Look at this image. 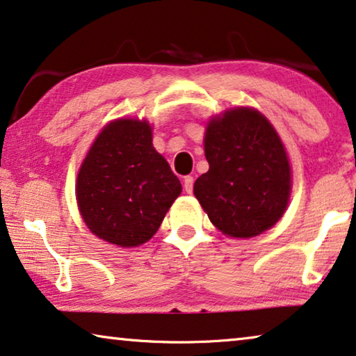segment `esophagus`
I'll use <instances>...</instances> for the list:
<instances>
[{"label": "esophagus", "instance_id": "34e87169", "mask_svg": "<svg viewBox=\"0 0 356 356\" xmlns=\"http://www.w3.org/2000/svg\"><path fill=\"white\" fill-rule=\"evenodd\" d=\"M184 188H185V192H187V193L193 192V177L192 176L184 177Z\"/></svg>", "mask_w": 356, "mask_h": 356}]
</instances>
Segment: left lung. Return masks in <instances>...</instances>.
I'll return each mask as SVG.
<instances>
[{
  "instance_id": "obj_1",
  "label": "left lung",
  "mask_w": 356,
  "mask_h": 356,
  "mask_svg": "<svg viewBox=\"0 0 356 356\" xmlns=\"http://www.w3.org/2000/svg\"><path fill=\"white\" fill-rule=\"evenodd\" d=\"M209 171L193 193L224 235L252 238L272 229L291 195V166L278 132L261 111L236 107L214 116L204 134Z\"/></svg>"
}]
</instances>
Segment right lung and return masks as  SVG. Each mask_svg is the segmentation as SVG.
<instances>
[{
    "mask_svg": "<svg viewBox=\"0 0 356 356\" xmlns=\"http://www.w3.org/2000/svg\"><path fill=\"white\" fill-rule=\"evenodd\" d=\"M182 192L176 174L152 144L145 120L104 127L76 179V201L88 229L120 248L150 240Z\"/></svg>",
    "mask_w": 356,
    "mask_h": 356,
    "instance_id": "right-lung-1",
    "label": "right lung"
}]
</instances>
